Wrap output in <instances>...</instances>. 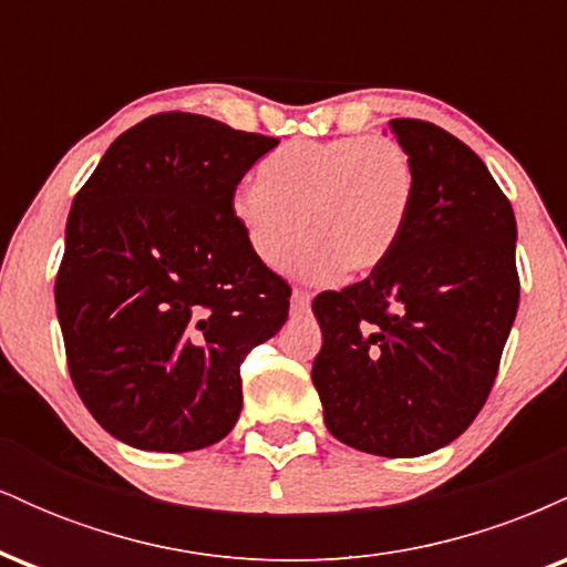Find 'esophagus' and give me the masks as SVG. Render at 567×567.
Returning <instances> with one entry per match:
<instances>
[{"label":"esophagus","instance_id":"34e87169","mask_svg":"<svg viewBox=\"0 0 567 567\" xmlns=\"http://www.w3.org/2000/svg\"><path fill=\"white\" fill-rule=\"evenodd\" d=\"M309 303H311L309 292H306V290H292V296H290V309H292V315H301V311L309 309Z\"/></svg>","mask_w":567,"mask_h":567}]
</instances>
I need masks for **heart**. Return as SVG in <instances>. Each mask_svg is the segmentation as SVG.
Returning <instances> with one entry per match:
<instances>
[{
    "instance_id": "1",
    "label": "heart",
    "mask_w": 567,
    "mask_h": 567,
    "mask_svg": "<svg viewBox=\"0 0 567 567\" xmlns=\"http://www.w3.org/2000/svg\"><path fill=\"white\" fill-rule=\"evenodd\" d=\"M415 171L400 141H296L258 165V184L231 194L229 213L258 264L306 282L362 277L389 261L405 234Z\"/></svg>"
}]
</instances>
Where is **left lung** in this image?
<instances>
[{
  "label": "left lung",
  "mask_w": 567,
  "mask_h": 567,
  "mask_svg": "<svg viewBox=\"0 0 567 567\" xmlns=\"http://www.w3.org/2000/svg\"><path fill=\"white\" fill-rule=\"evenodd\" d=\"M389 130L413 159V210L386 264L311 303V381L336 440L413 458L451 445L491 394L519 303L517 224L466 143L421 120Z\"/></svg>",
  "instance_id": "obj_1"
}]
</instances>
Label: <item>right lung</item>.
I'll return each instance as SVG.
<instances>
[{
    "instance_id": "1",
    "label": "right lung",
    "mask_w": 567,
    "mask_h": 567,
    "mask_svg": "<svg viewBox=\"0 0 567 567\" xmlns=\"http://www.w3.org/2000/svg\"><path fill=\"white\" fill-rule=\"evenodd\" d=\"M277 143L202 114L148 116L74 197L55 279L69 373L130 447L224 440L243 410L245 354L288 320L290 288L252 258L229 213Z\"/></svg>"
}]
</instances>
